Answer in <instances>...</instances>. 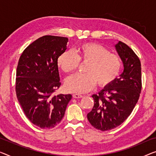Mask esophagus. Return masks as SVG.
<instances>
[{
    "mask_svg": "<svg viewBox=\"0 0 156 156\" xmlns=\"http://www.w3.org/2000/svg\"><path fill=\"white\" fill-rule=\"evenodd\" d=\"M73 97L74 98H81L83 97L82 95H80V94H78V93H75V94L73 95Z\"/></svg>",
    "mask_w": 156,
    "mask_h": 156,
    "instance_id": "esophagus-1",
    "label": "esophagus"
}]
</instances>
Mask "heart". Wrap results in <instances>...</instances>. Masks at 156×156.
<instances>
[{
	"instance_id": "b5f03b06",
	"label": "heart",
	"mask_w": 156,
	"mask_h": 156,
	"mask_svg": "<svg viewBox=\"0 0 156 156\" xmlns=\"http://www.w3.org/2000/svg\"><path fill=\"white\" fill-rule=\"evenodd\" d=\"M81 62H88L85 74H76L67 79L65 86L72 93H84L94 88L106 87L119 76L122 68V61L116 54L110 53L102 45L87 42L80 45L75 50L66 51L60 54L57 64L64 73H71Z\"/></svg>"
}]
</instances>
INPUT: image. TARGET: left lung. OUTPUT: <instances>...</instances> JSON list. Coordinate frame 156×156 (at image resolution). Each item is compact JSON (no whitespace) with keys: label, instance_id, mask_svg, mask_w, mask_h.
I'll return each mask as SVG.
<instances>
[{"label":"left lung","instance_id":"left-lung-1","mask_svg":"<svg viewBox=\"0 0 156 156\" xmlns=\"http://www.w3.org/2000/svg\"><path fill=\"white\" fill-rule=\"evenodd\" d=\"M116 49L124 70L111 84L92 97L94 106L87 114L93 127L101 131L114 129L130 116L142 90V68L139 57L125 43L119 41Z\"/></svg>","mask_w":156,"mask_h":156}]
</instances>
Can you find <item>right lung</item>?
<instances>
[{"label":"right lung","instance_id":"add662e5","mask_svg":"<svg viewBox=\"0 0 156 156\" xmlns=\"http://www.w3.org/2000/svg\"><path fill=\"white\" fill-rule=\"evenodd\" d=\"M68 37L44 35L26 48L19 60L15 90L28 119L42 129L56 127L63 118L70 94L54 95L60 82L58 59Z\"/></svg>","mask_w":156,"mask_h":156}]
</instances>
